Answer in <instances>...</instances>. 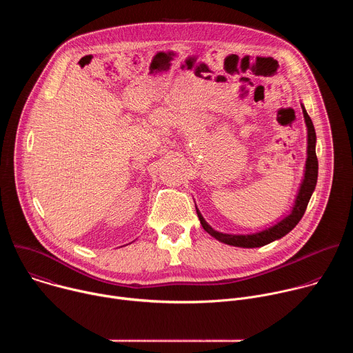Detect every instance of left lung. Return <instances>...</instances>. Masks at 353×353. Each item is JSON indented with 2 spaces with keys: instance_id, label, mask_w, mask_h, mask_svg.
<instances>
[{
  "instance_id": "8db88e82",
  "label": "left lung",
  "mask_w": 353,
  "mask_h": 353,
  "mask_svg": "<svg viewBox=\"0 0 353 353\" xmlns=\"http://www.w3.org/2000/svg\"><path fill=\"white\" fill-rule=\"evenodd\" d=\"M301 110H303L305 121L307 125V159H306V168H305V177L303 181L300 184L294 205L288 216H285L282 221H279L276 225L264 229L257 233H250V234H229V233H222L215 229H212L207 221L201 215V212L196 208V215L199 218L201 225H203L204 230L208 232L212 237L216 240L234 245V247H243V248H254V247H261L268 243H272L274 240H278L288 234L301 219V216L305 215V211L307 208L309 201L312 198V194L316 188L317 184V176H319V161L316 155V131L313 121L310 116L307 114L305 106L301 105Z\"/></svg>"
}]
</instances>
